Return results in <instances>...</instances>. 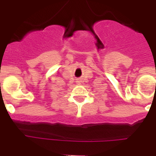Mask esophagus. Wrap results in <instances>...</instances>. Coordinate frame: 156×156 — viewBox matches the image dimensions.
<instances>
[{
  "label": "esophagus",
  "instance_id": "34e87169",
  "mask_svg": "<svg viewBox=\"0 0 156 156\" xmlns=\"http://www.w3.org/2000/svg\"><path fill=\"white\" fill-rule=\"evenodd\" d=\"M77 82H78V81H77ZM78 84H80V83H79V82H78Z\"/></svg>",
  "mask_w": 156,
  "mask_h": 156
}]
</instances>
